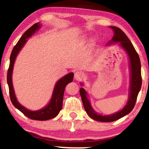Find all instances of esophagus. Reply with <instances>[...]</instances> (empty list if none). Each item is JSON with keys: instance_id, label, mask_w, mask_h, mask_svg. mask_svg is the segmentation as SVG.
Wrapping results in <instances>:
<instances>
[{"instance_id": "34e87169", "label": "esophagus", "mask_w": 149, "mask_h": 149, "mask_svg": "<svg viewBox=\"0 0 149 149\" xmlns=\"http://www.w3.org/2000/svg\"><path fill=\"white\" fill-rule=\"evenodd\" d=\"M84 73H83L82 71H76V72L75 73V75H74L75 79H76V80H81L83 78H84Z\"/></svg>"}]
</instances>
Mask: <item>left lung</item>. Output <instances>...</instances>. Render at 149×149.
Instances as JSON below:
<instances>
[{"instance_id":"1","label":"left lung","mask_w":149,"mask_h":149,"mask_svg":"<svg viewBox=\"0 0 149 149\" xmlns=\"http://www.w3.org/2000/svg\"><path fill=\"white\" fill-rule=\"evenodd\" d=\"M113 30L114 34L112 40L109 41V44L112 43H119V45L126 51L127 54L130 59V86L129 100L127 104L121 110L110 115L99 114L93 110L91 106L90 102L87 98V93L83 88L80 89V94L82 98L83 106L84 107L85 111L91 118L93 120L100 122H112L119 118L123 117L129 113L132 112L136 104L137 97L139 93L142 86V77H141V63L138 53L135 49L134 45L125 33L116 26H110ZM82 85V83H80Z\"/></svg>"}]
</instances>
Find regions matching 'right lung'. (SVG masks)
<instances>
[{
    "instance_id": "1",
    "label": "right lung",
    "mask_w": 149,
    "mask_h": 149,
    "mask_svg": "<svg viewBox=\"0 0 149 149\" xmlns=\"http://www.w3.org/2000/svg\"><path fill=\"white\" fill-rule=\"evenodd\" d=\"M40 25L41 24L39 22L35 23L34 25H33L31 28H29L24 33L22 36L21 37V38L19 39L18 42L16 43V45L13 47V50L11 52V56H10V63L7 71V80L8 86H9L10 100H11L13 106L17 109H18L20 112H22L26 116L31 118V119L37 120H47L56 117L57 115L58 114V113L60 112L61 109H62L63 95H64L65 86L69 83L73 81V73H68L66 76L61 78L56 82L49 104L46 106L44 107V108L37 111H31L28 110V109L26 108L23 106H22L17 102L12 83L13 68L17 55L27 41V39L34 34L35 31L40 29Z\"/></svg>"
}]
</instances>
